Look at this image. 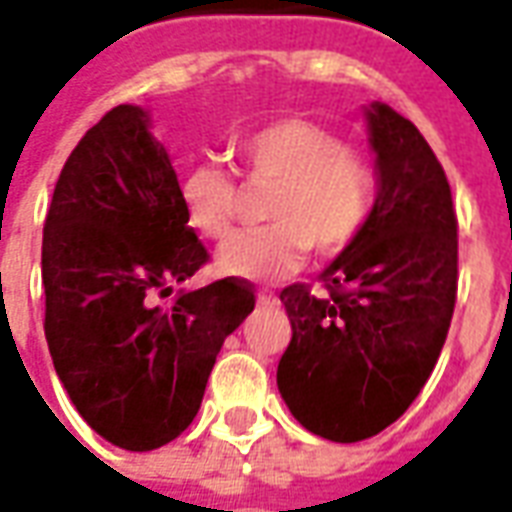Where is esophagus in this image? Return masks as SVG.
Instances as JSON below:
<instances>
[{"instance_id": "obj_1", "label": "esophagus", "mask_w": 512, "mask_h": 512, "mask_svg": "<svg viewBox=\"0 0 512 512\" xmlns=\"http://www.w3.org/2000/svg\"><path fill=\"white\" fill-rule=\"evenodd\" d=\"M259 300H262V303H275L278 297H275V292H270V289H262V292H259Z\"/></svg>"}]
</instances>
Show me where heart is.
Masks as SVG:
<instances>
[{
    "label": "heart",
    "mask_w": 512,
    "mask_h": 512,
    "mask_svg": "<svg viewBox=\"0 0 512 512\" xmlns=\"http://www.w3.org/2000/svg\"><path fill=\"white\" fill-rule=\"evenodd\" d=\"M239 173L250 184H273L270 226L239 234L220 250V270L273 281L295 273L306 253H339L353 245L378 195L375 165L322 123L281 118L237 143ZM184 217L201 237L226 239L239 212L237 173L215 162L192 165L179 184Z\"/></svg>",
    "instance_id": "1"
}]
</instances>
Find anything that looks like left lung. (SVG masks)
Instances as JSON below:
<instances>
[{
    "label": "left lung",
    "instance_id": "8db88e82",
    "mask_svg": "<svg viewBox=\"0 0 512 512\" xmlns=\"http://www.w3.org/2000/svg\"><path fill=\"white\" fill-rule=\"evenodd\" d=\"M380 190L353 245L308 284L281 289L292 342L278 389L314 436L353 444L408 411L447 342L458 297V217L447 173L419 129L366 110Z\"/></svg>",
    "mask_w": 512,
    "mask_h": 512
}]
</instances>
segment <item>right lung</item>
Masks as SVG:
<instances>
[{
	"label": "right lung",
	"instance_id": "right-lung-1",
	"mask_svg": "<svg viewBox=\"0 0 512 512\" xmlns=\"http://www.w3.org/2000/svg\"><path fill=\"white\" fill-rule=\"evenodd\" d=\"M206 262L148 115L118 104L65 159L41 250L57 378L115 447L148 452L179 438L226 336L253 311V286L234 275L159 303Z\"/></svg>",
	"mask_w": 512,
	"mask_h": 512
}]
</instances>
